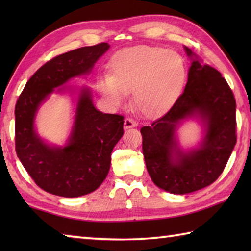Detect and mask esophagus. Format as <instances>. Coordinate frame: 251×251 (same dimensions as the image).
Returning a JSON list of instances; mask_svg holds the SVG:
<instances>
[{
  "mask_svg": "<svg viewBox=\"0 0 251 251\" xmlns=\"http://www.w3.org/2000/svg\"><path fill=\"white\" fill-rule=\"evenodd\" d=\"M137 126V123H136L134 120H131V118H125L124 121V128H131V127H136Z\"/></svg>",
  "mask_w": 251,
  "mask_h": 251,
  "instance_id": "1",
  "label": "esophagus"
}]
</instances>
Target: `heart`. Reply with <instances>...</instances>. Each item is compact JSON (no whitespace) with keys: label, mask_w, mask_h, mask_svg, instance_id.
<instances>
[{"label":"heart","mask_w":251,"mask_h":251,"mask_svg":"<svg viewBox=\"0 0 251 251\" xmlns=\"http://www.w3.org/2000/svg\"><path fill=\"white\" fill-rule=\"evenodd\" d=\"M110 74L100 76L99 90L112 105H121L133 91L135 106L150 117L166 113L185 86L187 70L181 55L159 46L120 50L110 61Z\"/></svg>","instance_id":"obj_1"}]
</instances>
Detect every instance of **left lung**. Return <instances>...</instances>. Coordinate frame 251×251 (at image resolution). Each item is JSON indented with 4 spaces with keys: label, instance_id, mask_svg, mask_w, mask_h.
Returning a JSON list of instances; mask_svg holds the SVG:
<instances>
[{
    "label": "left lung",
    "instance_id": "8db88e82",
    "mask_svg": "<svg viewBox=\"0 0 251 251\" xmlns=\"http://www.w3.org/2000/svg\"><path fill=\"white\" fill-rule=\"evenodd\" d=\"M193 58L185 91L172 108L151 126L142 127L143 154L156 186L172 194L196 192L212 184L224 172L237 142L236 100L222 74ZM199 116L205 137L197 150L182 152L175 131L181 121Z\"/></svg>",
    "mask_w": 251,
    "mask_h": 251
}]
</instances>
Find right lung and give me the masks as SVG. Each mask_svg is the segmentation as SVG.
<instances>
[{
  "label": "right lung",
  "mask_w": 251,
  "mask_h": 251,
  "mask_svg": "<svg viewBox=\"0 0 251 251\" xmlns=\"http://www.w3.org/2000/svg\"><path fill=\"white\" fill-rule=\"evenodd\" d=\"M108 49L107 43H100L50 59L27 80L16 101V154L35 184L50 194L69 198L83 196L99 188L107 176L110 154L124 134V116L97 110L90 90L83 88L65 147L46 145L35 133L34 118L54 88L90 73Z\"/></svg>",
  "instance_id": "1"
}]
</instances>
